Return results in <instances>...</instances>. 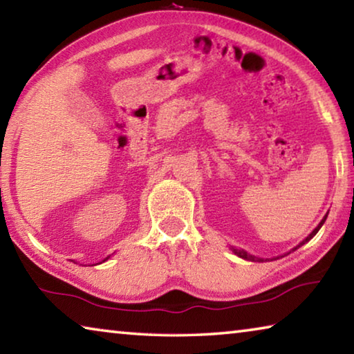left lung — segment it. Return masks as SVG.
Masks as SVG:
<instances>
[{"label": "left lung", "mask_w": 354, "mask_h": 354, "mask_svg": "<svg viewBox=\"0 0 354 354\" xmlns=\"http://www.w3.org/2000/svg\"><path fill=\"white\" fill-rule=\"evenodd\" d=\"M326 217H328V214L325 215V217H323L322 218V221H320V223H319V226H317L315 227V230L313 231V232H310V234L306 237V239H304V241L303 242H299L298 245H297V247L295 248H293L292 251H295V250H298L299 247H301V245H304V243H306V242H309L310 241V239H313L315 234H317V232H319V230H320V227L323 226V223H325V220H326ZM232 251H234V253L239 256V257H242V259H247V261H251V262H266L267 259H261V257H256V256H253V254H250V253H247V251H243V250H236V248H232ZM287 254H289V253H287ZM287 254H284V256H287ZM284 256H277V257H273V259L272 261H274V259H279V257H284Z\"/></svg>", "instance_id": "left-lung-1"}]
</instances>
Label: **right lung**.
Segmentation results:
<instances>
[{
    "label": "right lung",
    "mask_w": 354,
    "mask_h": 354,
    "mask_svg": "<svg viewBox=\"0 0 354 354\" xmlns=\"http://www.w3.org/2000/svg\"><path fill=\"white\" fill-rule=\"evenodd\" d=\"M107 259H109V256H107V257H106V259H103V262H104V261H107ZM100 263H101V262H100Z\"/></svg>",
    "instance_id": "obj_1"
}]
</instances>
